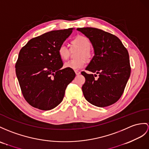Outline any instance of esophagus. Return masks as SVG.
<instances>
[{
    "instance_id": "esophagus-1",
    "label": "esophagus",
    "mask_w": 149,
    "mask_h": 149,
    "mask_svg": "<svg viewBox=\"0 0 149 149\" xmlns=\"http://www.w3.org/2000/svg\"><path fill=\"white\" fill-rule=\"evenodd\" d=\"M74 72H75V73H76V74L77 75H78V74H79L81 73V72L80 71H77V70H76V71H74Z\"/></svg>"
}]
</instances>
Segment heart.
I'll return each mask as SVG.
<instances>
[{"label":"heart","mask_w":149,"mask_h":149,"mask_svg":"<svg viewBox=\"0 0 149 149\" xmlns=\"http://www.w3.org/2000/svg\"><path fill=\"white\" fill-rule=\"evenodd\" d=\"M71 45L80 48L77 57L79 59L72 60L65 63L64 67L71 70H78L84 67L86 64V59H88L92 56V50L90 49V42L85 36L78 35L71 42ZM57 54L61 59L67 60L70 56V50L66 45L61 44L57 49Z\"/></svg>","instance_id":"1"}]
</instances>
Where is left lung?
<instances>
[{
  "label": "left lung",
  "mask_w": 149,
  "mask_h": 149,
  "mask_svg": "<svg viewBox=\"0 0 149 149\" xmlns=\"http://www.w3.org/2000/svg\"><path fill=\"white\" fill-rule=\"evenodd\" d=\"M77 30L88 37L95 56L86 70L99 74L81 73L85 78L82 91L86 100L94 106L104 107L116 103L122 96L131 73L129 54L116 36L95 28Z\"/></svg>",
  "instance_id": "8db88e82"
}]
</instances>
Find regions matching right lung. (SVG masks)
I'll list each match as a JSON object with an SVG mask.
<instances>
[{"label": "right lung", "mask_w": 149, "mask_h": 149, "mask_svg": "<svg viewBox=\"0 0 149 149\" xmlns=\"http://www.w3.org/2000/svg\"><path fill=\"white\" fill-rule=\"evenodd\" d=\"M72 31L69 28L45 33L20 50L16 73L24 99L32 107L43 111L57 107L74 78L71 69H61L63 63L57 54L58 47Z\"/></svg>", "instance_id": "1"}]
</instances>
